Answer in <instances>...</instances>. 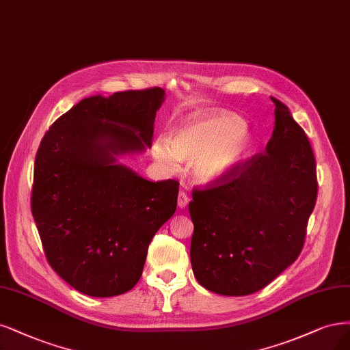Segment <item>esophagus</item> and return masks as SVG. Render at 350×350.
<instances>
[{"mask_svg":"<svg viewBox=\"0 0 350 350\" xmlns=\"http://www.w3.org/2000/svg\"><path fill=\"white\" fill-rule=\"evenodd\" d=\"M188 201H189V198H188V196L185 194V192L184 191H179V194H178V207L179 208H185Z\"/></svg>","mask_w":350,"mask_h":350,"instance_id":"1","label":"esophagus"}]
</instances>
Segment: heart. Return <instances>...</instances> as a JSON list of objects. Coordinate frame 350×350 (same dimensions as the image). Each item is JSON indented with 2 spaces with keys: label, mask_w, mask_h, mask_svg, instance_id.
Listing matches in <instances>:
<instances>
[{
  "label": "heart",
  "mask_w": 350,
  "mask_h": 350,
  "mask_svg": "<svg viewBox=\"0 0 350 350\" xmlns=\"http://www.w3.org/2000/svg\"><path fill=\"white\" fill-rule=\"evenodd\" d=\"M250 148L252 137L242 120L217 114L179 126L171 143L154 140L152 152L167 170H175L179 161L192 162V174L198 183L210 184L230 174Z\"/></svg>",
  "instance_id": "heart-1"
}]
</instances>
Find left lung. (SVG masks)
I'll use <instances>...</instances> for the list:
<instances>
[{"label":"left lung","mask_w":350,"mask_h":350,"mask_svg":"<svg viewBox=\"0 0 350 350\" xmlns=\"http://www.w3.org/2000/svg\"><path fill=\"white\" fill-rule=\"evenodd\" d=\"M258 153L206 188L192 189L191 265L208 291L240 297L272 282L299 256L317 200L316 159L288 107Z\"/></svg>","instance_id":"obj_1"}]
</instances>
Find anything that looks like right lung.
Returning a JSON list of instances; mask_svg holds the SVG:
<instances>
[{"label":"right lung","mask_w":350,"mask_h":350,"mask_svg":"<svg viewBox=\"0 0 350 350\" xmlns=\"http://www.w3.org/2000/svg\"><path fill=\"white\" fill-rule=\"evenodd\" d=\"M162 88L83 98L43 136L31 213L47 262L90 297L124 294L140 280L148 247L176 210L179 183H152L116 156L152 146Z\"/></svg>","instance_id":"right-lung-1"}]
</instances>
